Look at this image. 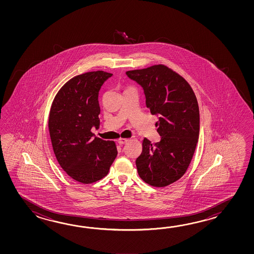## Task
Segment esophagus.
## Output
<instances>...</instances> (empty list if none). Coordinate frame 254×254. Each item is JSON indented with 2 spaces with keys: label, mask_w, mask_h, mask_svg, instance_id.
I'll use <instances>...</instances> for the list:
<instances>
[{
  "label": "esophagus",
  "mask_w": 254,
  "mask_h": 254,
  "mask_svg": "<svg viewBox=\"0 0 254 254\" xmlns=\"http://www.w3.org/2000/svg\"><path fill=\"white\" fill-rule=\"evenodd\" d=\"M128 141H129V139L122 138V139H119V140H118V143H119L120 145H124V144H126Z\"/></svg>",
  "instance_id": "esophagus-1"
}]
</instances>
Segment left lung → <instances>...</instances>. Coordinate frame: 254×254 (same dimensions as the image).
Listing matches in <instances>:
<instances>
[{"label": "left lung", "mask_w": 254, "mask_h": 254, "mask_svg": "<svg viewBox=\"0 0 254 254\" xmlns=\"http://www.w3.org/2000/svg\"><path fill=\"white\" fill-rule=\"evenodd\" d=\"M126 75L143 89L147 108L159 117L161 140H142L136 159L139 176L151 186H167L184 175L193 156L200 132L197 99L189 83L165 65L128 70Z\"/></svg>", "instance_id": "obj_1"}]
</instances>
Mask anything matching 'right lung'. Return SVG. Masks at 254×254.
<instances>
[{"label":"right lung","mask_w":254,"mask_h":254,"mask_svg":"<svg viewBox=\"0 0 254 254\" xmlns=\"http://www.w3.org/2000/svg\"><path fill=\"white\" fill-rule=\"evenodd\" d=\"M113 74L103 70L75 76L61 88L49 116V131L61 167L81 184L105 177L117 156L112 140H102L91 131L100 125L98 96Z\"/></svg>","instance_id":"add662e5"}]
</instances>
